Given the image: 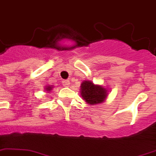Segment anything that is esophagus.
<instances>
[{"label": "esophagus", "mask_w": 156, "mask_h": 156, "mask_svg": "<svg viewBox=\"0 0 156 156\" xmlns=\"http://www.w3.org/2000/svg\"><path fill=\"white\" fill-rule=\"evenodd\" d=\"M69 84H70V82H69V80H63V81H62L63 87H69Z\"/></svg>", "instance_id": "esophagus-1"}]
</instances>
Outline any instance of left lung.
<instances>
[{
  "label": "left lung",
  "instance_id": "left-lung-1",
  "mask_svg": "<svg viewBox=\"0 0 156 156\" xmlns=\"http://www.w3.org/2000/svg\"><path fill=\"white\" fill-rule=\"evenodd\" d=\"M107 88L96 85L91 81H83L80 87L82 98L90 105H96L106 101L108 95Z\"/></svg>",
  "mask_w": 156,
  "mask_h": 156
}]
</instances>
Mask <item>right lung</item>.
Listing matches in <instances>:
<instances>
[{
  "instance_id": "obj_1",
  "label": "right lung",
  "mask_w": 156,
  "mask_h": 156,
  "mask_svg": "<svg viewBox=\"0 0 156 156\" xmlns=\"http://www.w3.org/2000/svg\"><path fill=\"white\" fill-rule=\"evenodd\" d=\"M53 88H54V87H53V86H49V85H47V86H45V90L46 91V92H48V93H49V92L52 90V89H53Z\"/></svg>"
}]
</instances>
